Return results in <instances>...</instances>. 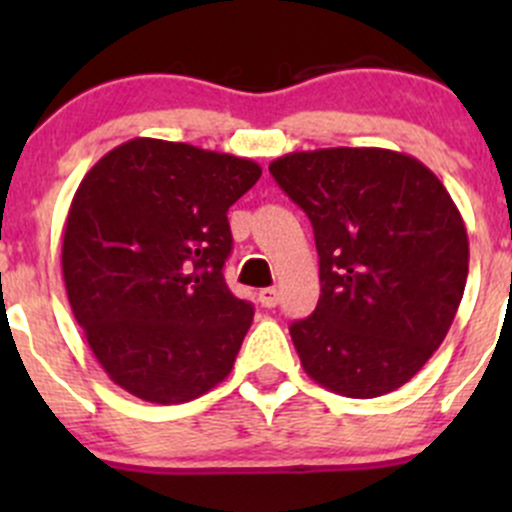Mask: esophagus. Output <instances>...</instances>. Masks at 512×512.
<instances>
[{
    "mask_svg": "<svg viewBox=\"0 0 512 512\" xmlns=\"http://www.w3.org/2000/svg\"><path fill=\"white\" fill-rule=\"evenodd\" d=\"M277 299H280V292H277L275 287L260 289V302H262V307H267V309L277 307Z\"/></svg>",
    "mask_w": 512,
    "mask_h": 512,
    "instance_id": "obj_1",
    "label": "esophagus"
}]
</instances>
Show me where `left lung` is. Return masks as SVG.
<instances>
[{"label": "left lung", "mask_w": 512, "mask_h": 512, "mask_svg": "<svg viewBox=\"0 0 512 512\" xmlns=\"http://www.w3.org/2000/svg\"><path fill=\"white\" fill-rule=\"evenodd\" d=\"M270 173L317 242L322 294L289 327L304 371L349 399L396 391L441 347L463 299L456 203L421 160L386 148L287 153Z\"/></svg>", "instance_id": "obj_1"}]
</instances>
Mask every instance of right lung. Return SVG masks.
I'll use <instances>...</instances> for the list:
<instances>
[{"label":"right lung","mask_w":512,"mask_h":512,"mask_svg":"<svg viewBox=\"0 0 512 512\" xmlns=\"http://www.w3.org/2000/svg\"><path fill=\"white\" fill-rule=\"evenodd\" d=\"M250 158L133 138L81 180L64 223L71 312L113 384L185 404L230 374L252 324L225 285L227 210L260 180Z\"/></svg>","instance_id":"add662e5"}]
</instances>
